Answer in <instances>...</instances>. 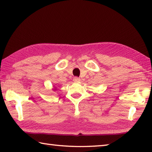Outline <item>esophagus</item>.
Wrapping results in <instances>:
<instances>
[{
  "label": "esophagus",
  "mask_w": 152,
  "mask_h": 152,
  "mask_svg": "<svg viewBox=\"0 0 152 152\" xmlns=\"http://www.w3.org/2000/svg\"><path fill=\"white\" fill-rule=\"evenodd\" d=\"M73 80H74V82H78L80 81V78H78V77H74Z\"/></svg>",
  "instance_id": "34e87169"
}]
</instances>
